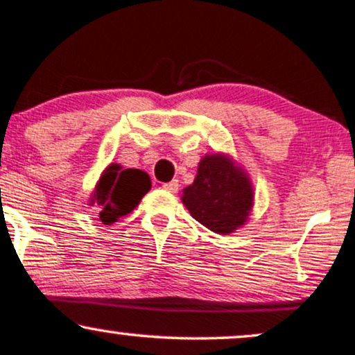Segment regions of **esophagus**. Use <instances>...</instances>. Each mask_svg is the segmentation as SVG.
<instances>
[{
  "label": "esophagus",
  "mask_w": 355,
  "mask_h": 355,
  "mask_svg": "<svg viewBox=\"0 0 355 355\" xmlns=\"http://www.w3.org/2000/svg\"><path fill=\"white\" fill-rule=\"evenodd\" d=\"M164 189L166 190V191H170V193H175V191L178 190V182L177 180H172V182H168V183H164Z\"/></svg>",
  "instance_id": "esophagus-1"
}]
</instances>
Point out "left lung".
<instances>
[{
    "label": "left lung",
    "instance_id": "obj_1",
    "mask_svg": "<svg viewBox=\"0 0 355 355\" xmlns=\"http://www.w3.org/2000/svg\"><path fill=\"white\" fill-rule=\"evenodd\" d=\"M254 198L248 173L225 153L202 157L193 183L182 190V202L191 217L220 235L245 225Z\"/></svg>",
    "mask_w": 355,
    "mask_h": 355
}]
</instances>
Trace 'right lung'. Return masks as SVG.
<instances>
[{"instance_id":"add662e5","label":"right lung","mask_w":355,"mask_h":355,"mask_svg":"<svg viewBox=\"0 0 355 355\" xmlns=\"http://www.w3.org/2000/svg\"><path fill=\"white\" fill-rule=\"evenodd\" d=\"M152 189L148 173L138 168H121V165L110 164L100 175L95 189L89 195L88 205L100 210L98 220L112 225L138 207L145 193Z\"/></svg>"}]
</instances>
